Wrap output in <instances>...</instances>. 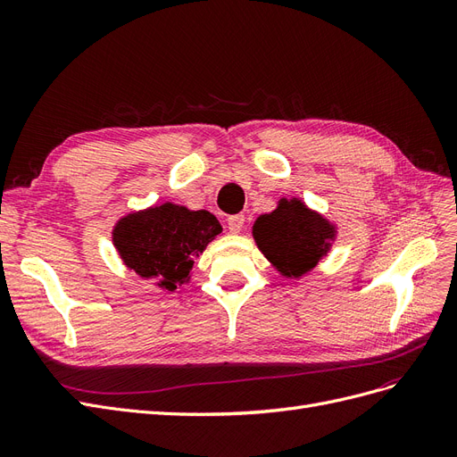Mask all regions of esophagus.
<instances>
[{"instance_id": "obj_1", "label": "esophagus", "mask_w": 457, "mask_h": 457, "mask_svg": "<svg viewBox=\"0 0 457 457\" xmlns=\"http://www.w3.org/2000/svg\"><path fill=\"white\" fill-rule=\"evenodd\" d=\"M244 215L242 213H238V215H230L228 217V220H227V223H228V230L232 232V234H238L242 228H244Z\"/></svg>"}]
</instances>
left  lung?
I'll use <instances>...</instances> for the list:
<instances>
[{
    "label": "left lung",
    "mask_w": 457,
    "mask_h": 457,
    "mask_svg": "<svg viewBox=\"0 0 457 457\" xmlns=\"http://www.w3.org/2000/svg\"><path fill=\"white\" fill-rule=\"evenodd\" d=\"M252 234L276 270L286 278H301L329 253L337 227L301 198L284 196L270 213L255 219Z\"/></svg>",
    "instance_id": "left-lung-1"
}]
</instances>
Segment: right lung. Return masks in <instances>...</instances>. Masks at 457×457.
Here are the masks:
<instances>
[{
    "label": "right lung",
    "instance_id": "obj_1",
    "mask_svg": "<svg viewBox=\"0 0 457 457\" xmlns=\"http://www.w3.org/2000/svg\"><path fill=\"white\" fill-rule=\"evenodd\" d=\"M220 230L213 213L165 202L120 217L112 244L123 265L139 278L154 280L163 292H175L190 282L195 259Z\"/></svg>",
    "mask_w": 457,
    "mask_h": 457
}]
</instances>
